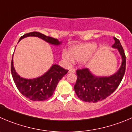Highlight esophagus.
<instances>
[{
  "label": "esophagus",
  "instance_id": "esophagus-1",
  "mask_svg": "<svg viewBox=\"0 0 132 132\" xmlns=\"http://www.w3.org/2000/svg\"><path fill=\"white\" fill-rule=\"evenodd\" d=\"M69 72H72V73H74V72H76V70H75V69H69Z\"/></svg>",
  "mask_w": 132,
  "mask_h": 132
}]
</instances>
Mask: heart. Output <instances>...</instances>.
<instances>
[{
	"label": "heart",
	"mask_w": 132,
	"mask_h": 132,
	"mask_svg": "<svg viewBox=\"0 0 132 132\" xmlns=\"http://www.w3.org/2000/svg\"><path fill=\"white\" fill-rule=\"evenodd\" d=\"M96 47V45L95 43L74 45L69 47V52L63 51L61 56L68 63H72L75 61V60L78 61L86 62L95 53Z\"/></svg>",
	"instance_id": "heart-1"
}]
</instances>
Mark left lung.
Instances as JSON below:
<instances>
[{
  "label": "left lung",
  "mask_w": 132,
  "mask_h": 132,
  "mask_svg": "<svg viewBox=\"0 0 132 132\" xmlns=\"http://www.w3.org/2000/svg\"><path fill=\"white\" fill-rule=\"evenodd\" d=\"M113 39L115 43L112 47L117 48L121 56L120 67L110 76H95L87 68L77 70V80L74 89L80 100L87 102L101 101L112 94L122 80L126 70V56L119 40L115 37Z\"/></svg>",
  "instance_id": "1"
}]
</instances>
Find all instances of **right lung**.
Returning a JSON list of instances; mask_svg holds the SVG:
<instances>
[{
  "instance_id": "add662e5",
  "label": "right lung",
  "mask_w": 132,
  "mask_h": 132,
  "mask_svg": "<svg viewBox=\"0 0 132 132\" xmlns=\"http://www.w3.org/2000/svg\"><path fill=\"white\" fill-rule=\"evenodd\" d=\"M30 36L42 39L51 45L57 46L61 44V41H59L57 39L46 36L37 32H30L23 35L20 37L19 42L22 39ZM68 71L60 65L54 64L42 76L33 79H26L21 77L15 71L13 66V57L11 63L12 77L17 89L25 97L33 101H43L52 96L60 80Z\"/></svg>"
}]
</instances>
